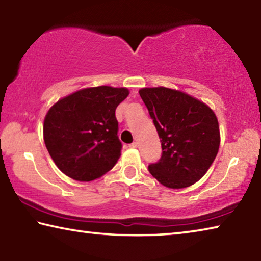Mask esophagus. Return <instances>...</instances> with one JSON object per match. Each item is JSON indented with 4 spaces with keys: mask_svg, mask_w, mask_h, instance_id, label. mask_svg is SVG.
Here are the masks:
<instances>
[{
    "mask_svg": "<svg viewBox=\"0 0 261 261\" xmlns=\"http://www.w3.org/2000/svg\"><path fill=\"white\" fill-rule=\"evenodd\" d=\"M130 147L131 148H137V147H138V143H137V141H134V143L130 144Z\"/></svg>",
    "mask_w": 261,
    "mask_h": 261,
    "instance_id": "34e87169",
    "label": "esophagus"
}]
</instances>
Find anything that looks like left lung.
<instances>
[{"label": "left lung", "mask_w": 261, "mask_h": 261, "mask_svg": "<svg viewBox=\"0 0 261 261\" xmlns=\"http://www.w3.org/2000/svg\"><path fill=\"white\" fill-rule=\"evenodd\" d=\"M160 137L162 155L149 173L169 189L198 182L220 146L219 122L208 106L180 91L145 87L139 91Z\"/></svg>", "instance_id": "obj_1"}]
</instances>
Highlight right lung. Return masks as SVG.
Returning a JSON list of instances; mask_svg holds the SVG:
<instances>
[{
	"instance_id": "right-lung-1",
	"label": "right lung",
	"mask_w": 261,
	"mask_h": 261,
	"mask_svg": "<svg viewBox=\"0 0 261 261\" xmlns=\"http://www.w3.org/2000/svg\"><path fill=\"white\" fill-rule=\"evenodd\" d=\"M127 95L125 87H88L59 100L48 110L43 140L62 173L90 182L116 165L122 144L115 110Z\"/></svg>"
}]
</instances>
